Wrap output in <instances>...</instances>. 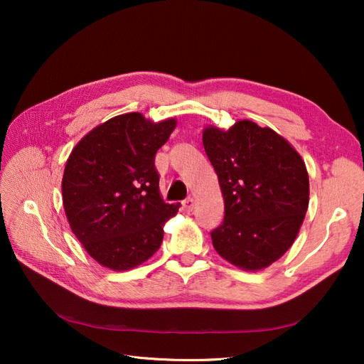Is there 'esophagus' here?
<instances>
[{
  "mask_svg": "<svg viewBox=\"0 0 364 364\" xmlns=\"http://www.w3.org/2000/svg\"><path fill=\"white\" fill-rule=\"evenodd\" d=\"M182 205H183V209L186 213H190V211H193L194 209V205H196V200L193 199V197H188V199H185L183 202H182Z\"/></svg>",
  "mask_w": 364,
  "mask_h": 364,
  "instance_id": "34e87169",
  "label": "esophagus"
}]
</instances>
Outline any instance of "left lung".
Segmentation results:
<instances>
[{"label": "left lung", "instance_id": "8db88e82", "mask_svg": "<svg viewBox=\"0 0 364 364\" xmlns=\"http://www.w3.org/2000/svg\"><path fill=\"white\" fill-rule=\"evenodd\" d=\"M203 147L225 199L214 249L243 270L270 266L293 245L308 209L302 158L277 132L247 119L228 132L205 129Z\"/></svg>", "mask_w": 364, "mask_h": 364}]
</instances>
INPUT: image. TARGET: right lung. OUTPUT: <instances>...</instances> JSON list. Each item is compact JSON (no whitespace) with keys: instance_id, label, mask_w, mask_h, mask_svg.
Returning <instances> with one entry per match:
<instances>
[{"instance_id":"1","label":"right lung","mask_w":364,"mask_h":364,"mask_svg":"<svg viewBox=\"0 0 364 364\" xmlns=\"http://www.w3.org/2000/svg\"><path fill=\"white\" fill-rule=\"evenodd\" d=\"M176 121L151 123L138 112L114 117L74 147L62 196L74 235L102 266L129 270L155 253L164 223L179 209L159 194L156 151Z\"/></svg>"}]
</instances>
